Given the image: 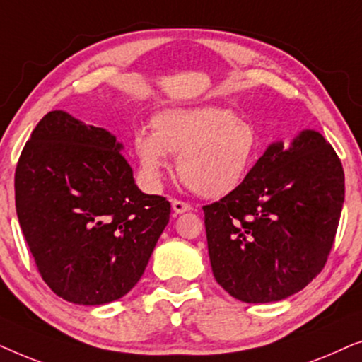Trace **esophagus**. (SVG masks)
Returning <instances> with one entry per match:
<instances>
[{"label": "esophagus", "mask_w": 362, "mask_h": 362, "mask_svg": "<svg viewBox=\"0 0 362 362\" xmlns=\"http://www.w3.org/2000/svg\"><path fill=\"white\" fill-rule=\"evenodd\" d=\"M171 206H173V211H175L176 214H182V212H187V211L192 209V206L189 204V202L177 201V199H173Z\"/></svg>", "instance_id": "obj_1"}]
</instances>
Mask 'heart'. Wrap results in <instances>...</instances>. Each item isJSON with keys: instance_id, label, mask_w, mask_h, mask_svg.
<instances>
[{"instance_id": "1", "label": "heart", "mask_w": 362, "mask_h": 362, "mask_svg": "<svg viewBox=\"0 0 362 362\" xmlns=\"http://www.w3.org/2000/svg\"><path fill=\"white\" fill-rule=\"evenodd\" d=\"M153 132L133 135V151L148 186H160L177 155V175L202 197L219 199L239 189L259 160L260 138L230 108L173 107L158 112Z\"/></svg>"}]
</instances>
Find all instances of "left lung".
I'll use <instances>...</instances> for the list:
<instances>
[{
  "label": "left lung",
  "mask_w": 362,
  "mask_h": 362,
  "mask_svg": "<svg viewBox=\"0 0 362 362\" xmlns=\"http://www.w3.org/2000/svg\"><path fill=\"white\" fill-rule=\"evenodd\" d=\"M343 202V166L320 132L272 143L239 189L202 207L217 284L245 303L298 293L326 264Z\"/></svg>",
  "instance_id": "obj_1"
}]
</instances>
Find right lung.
Wrapping results in <instances>:
<instances>
[{"mask_svg": "<svg viewBox=\"0 0 362 362\" xmlns=\"http://www.w3.org/2000/svg\"><path fill=\"white\" fill-rule=\"evenodd\" d=\"M122 150L105 128L54 110L19 156V226L42 280L71 303L125 296L170 222L171 204L138 189Z\"/></svg>", "mask_w": 362, "mask_h": 362, "instance_id": "right-lung-1", "label": "right lung"}]
</instances>
